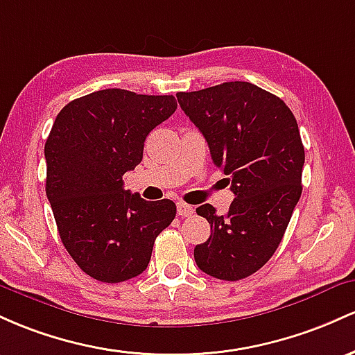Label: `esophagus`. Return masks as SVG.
Returning <instances> with one entry per match:
<instances>
[{"instance_id":"34e87169","label":"esophagus","mask_w":355,"mask_h":355,"mask_svg":"<svg viewBox=\"0 0 355 355\" xmlns=\"http://www.w3.org/2000/svg\"><path fill=\"white\" fill-rule=\"evenodd\" d=\"M193 213H194L193 206L186 205V202H178V214H179V216H181V218H188Z\"/></svg>"}]
</instances>
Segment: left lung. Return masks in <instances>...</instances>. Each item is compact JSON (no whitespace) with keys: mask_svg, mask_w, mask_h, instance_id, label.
I'll return each mask as SVG.
<instances>
[{"mask_svg":"<svg viewBox=\"0 0 355 355\" xmlns=\"http://www.w3.org/2000/svg\"><path fill=\"white\" fill-rule=\"evenodd\" d=\"M176 97L234 194L221 216L211 205L196 208L211 236L196 245L194 260L211 277L241 280L273 257L300 199L305 150L298 124L282 98L250 82Z\"/></svg>","mask_w":355,"mask_h":355,"instance_id":"obj_1","label":"left lung"}]
</instances>
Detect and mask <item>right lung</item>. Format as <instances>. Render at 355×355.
<instances>
[{
	"label": "right lung",
	"mask_w": 355,
	"mask_h": 355,
	"mask_svg": "<svg viewBox=\"0 0 355 355\" xmlns=\"http://www.w3.org/2000/svg\"><path fill=\"white\" fill-rule=\"evenodd\" d=\"M176 109L173 95L105 89L69 102L55 119L45 144L46 198L63 246L95 280L141 275L176 216L171 199L146 201L122 179L142 161L150 130Z\"/></svg>",
	"instance_id": "obj_1"
}]
</instances>
